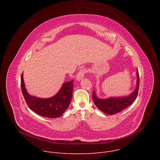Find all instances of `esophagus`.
I'll return each mask as SVG.
<instances>
[{
    "instance_id": "34e87169",
    "label": "esophagus",
    "mask_w": 160,
    "mask_h": 160,
    "mask_svg": "<svg viewBox=\"0 0 160 160\" xmlns=\"http://www.w3.org/2000/svg\"><path fill=\"white\" fill-rule=\"evenodd\" d=\"M85 73H86L85 69H80L77 75V80H82L84 77Z\"/></svg>"
}]
</instances>
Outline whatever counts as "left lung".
Here are the masks:
<instances>
[{
    "label": "left lung",
    "mask_w": 160,
    "mask_h": 160,
    "mask_svg": "<svg viewBox=\"0 0 160 160\" xmlns=\"http://www.w3.org/2000/svg\"><path fill=\"white\" fill-rule=\"evenodd\" d=\"M137 87L130 96L123 98H112L106 99H101L97 98L95 91L92 92V100L98 107V108L108 115H114V114L121 112L128 106L131 105L135 100L138 94L139 87V75L138 70L137 71Z\"/></svg>",
    "instance_id": "8db88e82"
}]
</instances>
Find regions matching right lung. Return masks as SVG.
Instances as JSON below:
<instances>
[{"label":"right lung","instance_id":"obj_1","mask_svg":"<svg viewBox=\"0 0 160 160\" xmlns=\"http://www.w3.org/2000/svg\"><path fill=\"white\" fill-rule=\"evenodd\" d=\"M22 75V73L21 87L22 95L29 108L43 117L55 118L61 117L71 102L73 80L64 83L58 93L54 96L48 99H42L32 96L27 93Z\"/></svg>","mask_w":160,"mask_h":160}]
</instances>
